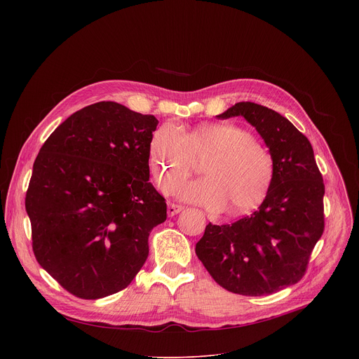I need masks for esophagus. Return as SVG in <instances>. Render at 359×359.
<instances>
[{
    "label": "esophagus",
    "mask_w": 359,
    "mask_h": 359,
    "mask_svg": "<svg viewBox=\"0 0 359 359\" xmlns=\"http://www.w3.org/2000/svg\"><path fill=\"white\" fill-rule=\"evenodd\" d=\"M183 210V206H180V204H175V203H170L168 206V215L169 216H175L177 213H180Z\"/></svg>",
    "instance_id": "esophagus-1"
}]
</instances>
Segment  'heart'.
I'll list each match as a JSON object with an SVG mask.
<instances>
[{
  "mask_svg": "<svg viewBox=\"0 0 359 359\" xmlns=\"http://www.w3.org/2000/svg\"><path fill=\"white\" fill-rule=\"evenodd\" d=\"M201 163V180L177 184ZM150 170L163 189L190 203L230 216L257 209L276 177V159L269 146L231 123L201 125L187 135L166 122L149 142Z\"/></svg>",
  "mask_w": 359,
  "mask_h": 359,
  "instance_id": "obj_1",
  "label": "heart"
}]
</instances>
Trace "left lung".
Instances as JSON below:
<instances>
[{"instance_id":"1","label":"left lung","mask_w":359,"mask_h":359,"mask_svg":"<svg viewBox=\"0 0 359 359\" xmlns=\"http://www.w3.org/2000/svg\"><path fill=\"white\" fill-rule=\"evenodd\" d=\"M233 116L251 123L273 151L274 183L251 216L231 224L209 223L196 254L227 291L270 295L305 276L324 233L325 186L310 140L287 118L254 102H238L217 118Z\"/></svg>"}]
</instances>
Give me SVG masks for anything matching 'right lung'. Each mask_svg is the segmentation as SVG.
I'll return each mask as SVG.
<instances>
[{"mask_svg": "<svg viewBox=\"0 0 359 359\" xmlns=\"http://www.w3.org/2000/svg\"><path fill=\"white\" fill-rule=\"evenodd\" d=\"M159 121L97 102L62 122L39 149L25 196L39 266L68 292L97 299L126 288L168 217L149 182Z\"/></svg>", "mask_w": 359, "mask_h": 359, "instance_id": "obj_1", "label": "right lung"}]
</instances>
